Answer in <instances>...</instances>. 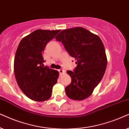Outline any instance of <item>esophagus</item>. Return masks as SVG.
I'll return each mask as SVG.
<instances>
[{"label":"esophagus","instance_id":"34e87169","mask_svg":"<svg viewBox=\"0 0 129 129\" xmlns=\"http://www.w3.org/2000/svg\"><path fill=\"white\" fill-rule=\"evenodd\" d=\"M58 71H59L60 75L64 74L66 73V71H65V70H62V69H59V70H58Z\"/></svg>","mask_w":129,"mask_h":129}]
</instances>
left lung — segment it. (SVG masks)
<instances>
[{
  "instance_id": "left-lung-1",
  "label": "left lung",
  "mask_w": 129,
  "mask_h": 129,
  "mask_svg": "<svg viewBox=\"0 0 129 129\" xmlns=\"http://www.w3.org/2000/svg\"><path fill=\"white\" fill-rule=\"evenodd\" d=\"M55 39L77 64L73 72H67L71 77V84L65 88L67 95L83 100L91 95L105 73L107 60L104 45L99 36L82 27L62 30Z\"/></svg>"
}]
</instances>
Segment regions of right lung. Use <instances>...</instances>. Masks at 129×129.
I'll list each match as a JSON object with an SVG mask.
<instances>
[{
	"label": "right lung",
	"instance_id": "add662e5",
	"mask_svg": "<svg viewBox=\"0 0 129 129\" xmlns=\"http://www.w3.org/2000/svg\"><path fill=\"white\" fill-rule=\"evenodd\" d=\"M60 30H36L20 41L14 59L17 83L32 100L44 102L52 95L59 73L44 67L42 54L46 45Z\"/></svg>",
	"mask_w": 129,
	"mask_h": 129
}]
</instances>
